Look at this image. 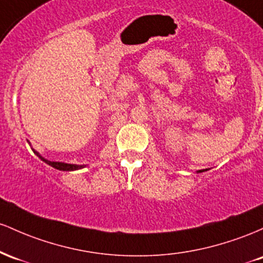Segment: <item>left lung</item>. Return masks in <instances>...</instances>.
<instances>
[{"label": "left lung", "mask_w": 263, "mask_h": 263, "mask_svg": "<svg viewBox=\"0 0 263 263\" xmlns=\"http://www.w3.org/2000/svg\"><path fill=\"white\" fill-rule=\"evenodd\" d=\"M202 171H205V170H199V171H197V173H202Z\"/></svg>", "instance_id": "obj_1"}]
</instances>
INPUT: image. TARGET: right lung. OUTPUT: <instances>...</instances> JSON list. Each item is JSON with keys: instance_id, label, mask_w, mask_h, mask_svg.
I'll use <instances>...</instances> for the list:
<instances>
[{"instance_id": "1", "label": "right lung", "mask_w": 263, "mask_h": 263, "mask_svg": "<svg viewBox=\"0 0 263 263\" xmlns=\"http://www.w3.org/2000/svg\"><path fill=\"white\" fill-rule=\"evenodd\" d=\"M33 150V153L36 154L38 158L41 159V160L44 161L46 164L51 165L52 167H54V169H58V170H62V171H73V170H78V169H82V167H84V165H76V164H67V163H61V161H51V160H47V159H44L43 156L40 155V153H37L36 150Z\"/></svg>"}]
</instances>
